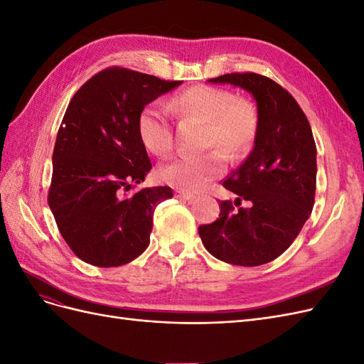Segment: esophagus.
I'll return each instance as SVG.
<instances>
[{
	"label": "esophagus",
	"instance_id": "obj_1",
	"mask_svg": "<svg viewBox=\"0 0 364 364\" xmlns=\"http://www.w3.org/2000/svg\"><path fill=\"white\" fill-rule=\"evenodd\" d=\"M176 197L183 202H193L196 199V196H193L190 193H185V191H176Z\"/></svg>",
	"mask_w": 364,
	"mask_h": 364
}]
</instances>
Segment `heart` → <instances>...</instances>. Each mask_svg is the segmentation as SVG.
Wrapping results in <instances>:
<instances>
[{
	"label": "heart",
	"instance_id": "heart-1",
	"mask_svg": "<svg viewBox=\"0 0 364 364\" xmlns=\"http://www.w3.org/2000/svg\"><path fill=\"white\" fill-rule=\"evenodd\" d=\"M168 107L182 117H196L208 124V146H218L230 156H240L257 135V109L245 98L222 87L193 86L176 95ZM141 144L155 155H164L173 146L168 111L159 103L141 109L136 121ZM215 149L205 155L176 156L158 168V179L181 191H199L225 170L226 155Z\"/></svg>",
	"mask_w": 364,
	"mask_h": 364
}]
</instances>
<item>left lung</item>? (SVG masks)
Returning a JSON list of instances; mask_svg holds the SVG:
<instances>
[{
	"label": "left lung",
	"instance_id": "obj_1",
	"mask_svg": "<svg viewBox=\"0 0 364 364\" xmlns=\"http://www.w3.org/2000/svg\"><path fill=\"white\" fill-rule=\"evenodd\" d=\"M247 91L257 103L258 129L247 159L223 181L237 194L235 206L220 203V215L199 226L205 249L235 266H261L278 258L299 235L316 193V144L310 123L294 98L255 73L208 80ZM241 200L248 202L241 208Z\"/></svg>",
	"mask_w": 364,
	"mask_h": 364
}]
</instances>
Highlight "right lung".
Masks as SVG:
<instances>
[{"mask_svg":"<svg viewBox=\"0 0 364 364\" xmlns=\"http://www.w3.org/2000/svg\"><path fill=\"white\" fill-rule=\"evenodd\" d=\"M181 83L107 68L71 98L53 151L48 205L82 261L118 267L149 247L155 208L173 191L151 186L127 194L151 170L136 121L142 107Z\"/></svg>","mask_w":364,"mask_h":364,"instance_id":"1","label":"right lung"}]
</instances>
